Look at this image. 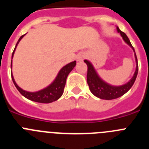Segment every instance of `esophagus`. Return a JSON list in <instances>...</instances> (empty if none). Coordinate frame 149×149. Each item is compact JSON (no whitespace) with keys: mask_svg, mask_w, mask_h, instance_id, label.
Listing matches in <instances>:
<instances>
[{"mask_svg":"<svg viewBox=\"0 0 149 149\" xmlns=\"http://www.w3.org/2000/svg\"><path fill=\"white\" fill-rule=\"evenodd\" d=\"M85 56H86L85 54L83 53V52H81V53L77 54V56H76V60H77V61H82L85 58Z\"/></svg>","mask_w":149,"mask_h":149,"instance_id":"obj_1","label":"esophagus"}]
</instances>
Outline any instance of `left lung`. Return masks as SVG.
<instances>
[{
	"label": "left lung",
	"mask_w": 149,
	"mask_h": 149,
	"mask_svg": "<svg viewBox=\"0 0 149 149\" xmlns=\"http://www.w3.org/2000/svg\"><path fill=\"white\" fill-rule=\"evenodd\" d=\"M117 31L118 33L121 34L122 39L124 41L127 43L128 45H130L132 48V49L134 51V55H135V59H136V71L134 72V74L132 78L127 83V84L122 85V86H112L110 84H107L106 82L102 80L99 76L98 75V74L96 72L95 69L94 68L93 65H92V63L89 62L88 60H85L84 62L86 63L87 65V84L89 85V89H90L91 93H93L95 96L98 97V98H101V99H105V100H112L115 99V98H119L124 94H125L129 89L132 87L134 85L135 80L136 78L138 73V63H137V58H136V55L135 54V51H134V47L131 45V42L126 36L125 33L121 31L118 27H116Z\"/></svg>",
	"instance_id": "obj_1"
}]
</instances>
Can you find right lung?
Segmentation results:
<instances>
[{
    "instance_id": "add662e5",
    "label": "right lung",
    "mask_w": 149,
    "mask_h": 149,
    "mask_svg": "<svg viewBox=\"0 0 149 149\" xmlns=\"http://www.w3.org/2000/svg\"><path fill=\"white\" fill-rule=\"evenodd\" d=\"M24 36H25V34L22 36L19 39H18V42H17L16 45L15 47V49L13 51V54H12V59L13 57V55L15 53V48H16L17 45H18V42H20L21 39L24 37ZM76 65V61L72 62V63H68L66 65L60 69L59 72L58 74L55 78L54 81H53L52 84H51L48 86H47L45 89L39 90L38 92H34V93H31V92H27L25 90H23L22 88H20L15 83L14 77L12 74V79L14 83V85L15 87L17 88L19 93L24 96L26 98L31 101H36V102H39V103H51L53 101L58 100L59 98L62 96L63 93V90H64V87H65V82H66V78L68 77V74L72 72V70L74 68V67ZM11 67H12V63H11Z\"/></svg>"
}]
</instances>
